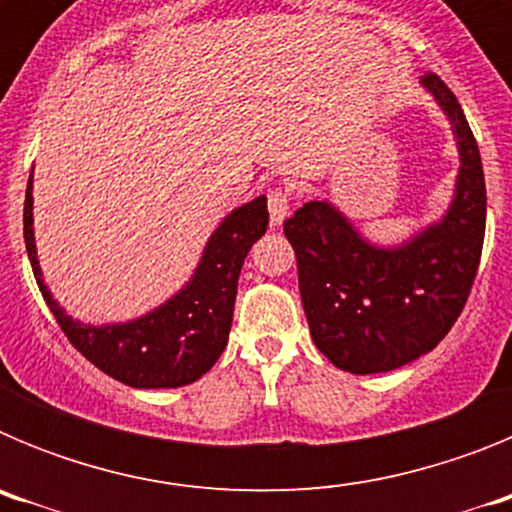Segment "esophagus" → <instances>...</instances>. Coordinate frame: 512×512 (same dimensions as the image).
Here are the masks:
<instances>
[{"label": "esophagus", "instance_id": "obj_1", "mask_svg": "<svg viewBox=\"0 0 512 512\" xmlns=\"http://www.w3.org/2000/svg\"><path fill=\"white\" fill-rule=\"evenodd\" d=\"M289 215V194L284 189H271L269 192V220L274 228L287 220Z\"/></svg>", "mask_w": 512, "mask_h": 512}]
</instances>
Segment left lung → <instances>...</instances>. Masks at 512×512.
Masks as SVG:
<instances>
[{
    "instance_id": "left-lung-1",
    "label": "left lung",
    "mask_w": 512,
    "mask_h": 512,
    "mask_svg": "<svg viewBox=\"0 0 512 512\" xmlns=\"http://www.w3.org/2000/svg\"><path fill=\"white\" fill-rule=\"evenodd\" d=\"M420 84L449 117L459 148L454 200L441 220L397 246H377L315 197L284 223L310 336L343 372H392L433 351L464 310L482 256L487 192L477 140L436 74Z\"/></svg>"
}]
</instances>
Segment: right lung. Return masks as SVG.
<instances>
[{"instance_id":"obj_1","label":"right lung","mask_w":512,"mask_h":512,"mask_svg":"<svg viewBox=\"0 0 512 512\" xmlns=\"http://www.w3.org/2000/svg\"><path fill=\"white\" fill-rule=\"evenodd\" d=\"M25 248L45 305L74 348L97 369L138 390L184 387L212 369L228 346L238 277L269 225L266 197L235 207L210 235L192 279L164 305L128 323L92 325L66 315L43 282L33 230V176L25 192Z\"/></svg>"}]
</instances>
